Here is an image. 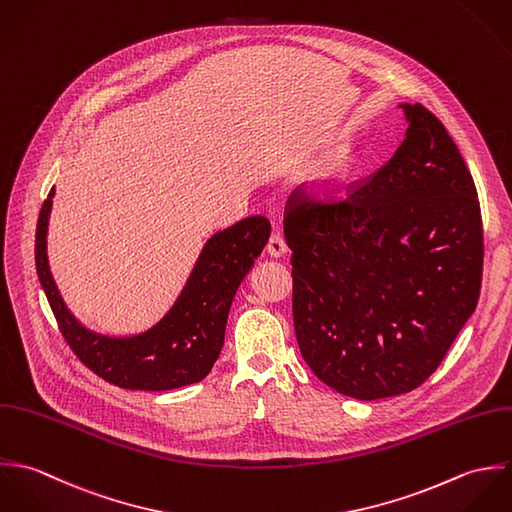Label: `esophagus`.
Segmentation results:
<instances>
[{"label": "esophagus", "instance_id": "obj_1", "mask_svg": "<svg viewBox=\"0 0 512 512\" xmlns=\"http://www.w3.org/2000/svg\"><path fill=\"white\" fill-rule=\"evenodd\" d=\"M267 251L271 257H283L287 253V241L279 231H273L267 243Z\"/></svg>", "mask_w": 512, "mask_h": 512}]
</instances>
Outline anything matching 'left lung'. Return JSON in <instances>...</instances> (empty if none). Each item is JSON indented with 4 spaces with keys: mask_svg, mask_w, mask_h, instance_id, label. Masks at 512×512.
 I'll return each instance as SVG.
<instances>
[{
    "mask_svg": "<svg viewBox=\"0 0 512 512\" xmlns=\"http://www.w3.org/2000/svg\"><path fill=\"white\" fill-rule=\"evenodd\" d=\"M404 110L406 140L346 198L299 188L285 205L301 354L326 386L356 400L421 386L481 293L473 176L431 110Z\"/></svg>",
    "mask_w": 512,
    "mask_h": 512,
    "instance_id": "obj_1",
    "label": "left lung"
}]
</instances>
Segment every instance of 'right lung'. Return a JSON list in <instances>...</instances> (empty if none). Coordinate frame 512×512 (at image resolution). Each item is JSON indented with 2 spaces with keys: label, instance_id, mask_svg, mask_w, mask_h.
Instances as JSON below:
<instances>
[{
  "label": "right lung",
  "instance_id": "add662e5",
  "mask_svg": "<svg viewBox=\"0 0 512 512\" xmlns=\"http://www.w3.org/2000/svg\"><path fill=\"white\" fill-rule=\"evenodd\" d=\"M55 190L39 211L35 265L59 330L73 354L104 382L124 390L162 392L204 380L225 336L231 301L253 261L263 251L271 223L251 215L215 233L172 310L148 332L130 338L101 336L81 326L67 310L47 263V221Z\"/></svg>",
  "mask_w": 512,
  "mask_h": 512
}]
</instances>
